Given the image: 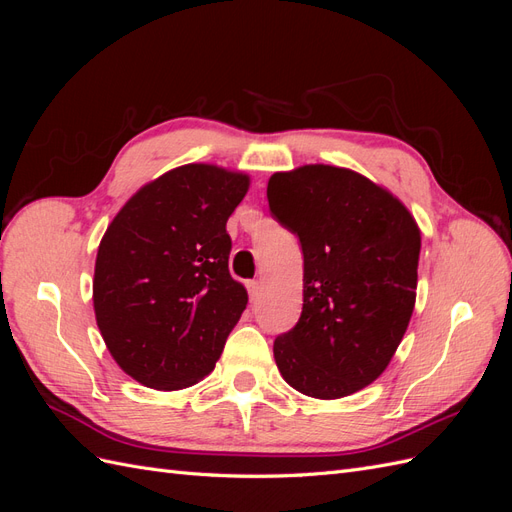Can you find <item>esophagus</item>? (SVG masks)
<instances>
[{
    "instance_id": "1",
    "label": "esophagus",
    "mask_w": 512,
    "mask_h": 512,
    "mask_svg": "<svg viewBox=\"0 0 512 512\" xmlns=\"http://www.w3.org/2000/svg\"><path fill=\"white\" fill-rule=\"evenodd\" d=\"M247 290H250V299H252V301H256V299L260 297V290H262V282H258V280L250 282V284H247Z\"/></svg>"
}]
</instances>
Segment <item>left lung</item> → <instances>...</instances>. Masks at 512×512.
<instances>
[{"label":"left lung","instance_id":"1","mask_svg":"<svg viewBox=\"0 0 512 512\" xmlns=\"http://www.w3.org/2000/svg\"><path fill=\"white\" fill-rule=\"evenodd\" d=\"M267 198L303 250V312L275 339L277 369L316 399L361 391L391 363L408 329L421 230L399 198L350 168L275 173Z\"/></svg>","mask_w":512,"mask_h":512}]
</instances>
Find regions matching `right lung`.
<instances>
[{
	"label": "right lung",
	"instance_id": "1",
	"mask_svg": "<svg viewBox=\"0 0 512 512\" xmlns=\"http://www.w3.org/2000/svg\"><path fill=\"white\" fill-rule=\"evenodd\" d=\"M250 177L185 164L143 185L108 224L96 256L94 309L117 365L149 389L209 376L247 305L226 232Z\"/></svg>",
	"mask_w": 512,
	"mask_h": 512
}]
</instances>
